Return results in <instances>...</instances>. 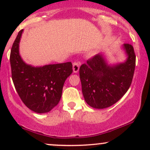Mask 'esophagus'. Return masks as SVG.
Here are the masks:
<instances>
[{"label": "esophagus", "mask_w": 150, "mask_h": 150, "mask_svg": "<svg viewBox=\"0 0 150 150\" xmlns=\"http://www.w3.org/2000/svg\"><path fill=\"white\" fill-rule=\"evenodd\" d=\"M81 65V63L80 61H75L74 62L73 64V73H77V72L79 71V69H80V66Z\"/></svg>", "instance_id": "obj_1"}]
</instances>
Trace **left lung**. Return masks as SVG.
Segmentation results:
<instances>
[{
    "label": "left lung",
    "instance_id": "1",
    "mask_svg": "<svg viewBox=\"0 0 150 150\" xmlns=\"http://www.w3.org/2000/svg\"><path fill=\"white\" fill-rule=\"evenodd\" d=\"M122 48L127 56L123 63L108 64L104 54L99 53L80 66L82 94L91 107L102 109L112 106L131 85L135 54L130 44H124Z\"/></svg>",
    "mask_w": 150,
    "mask_h": 150
}]
</instances>
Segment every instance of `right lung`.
Here are the masks:
<instances>
[{"label": "right lung", "mask_w": 150, "mask_h": 150, "mask_svg": "<svg viewBox=\"0 0 150 150\" xmlns=\"http://www.w3.org/2000/svg\"><path fill=\"white\" fill-rule=\"evenodd\" d=\"M23 30L19 32L11 52L12 79L20 99L30 110L38 113L49 112L61 98L65 80L73 73L71 62L35 67L27 64L19 51Z\"/></svg>", "instance_id": "obj_1"}]
</instances>
